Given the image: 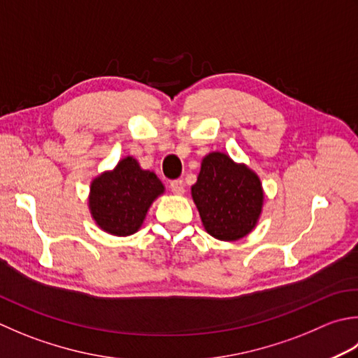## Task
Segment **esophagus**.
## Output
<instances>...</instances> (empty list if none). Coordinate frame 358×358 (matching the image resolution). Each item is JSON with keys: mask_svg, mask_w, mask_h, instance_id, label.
Instances as JSON below:
<instances>
[{"mask_svg": "<svg viewBox=\"0 0 358 358\" xmlns=\"http://www.w3.org/2000/svg\"><path fill=\"white\" fill-rule=\"evenodd\" d=\"M171 191L175 194V195H183L185 194V183L183 180H173L171 181Z\"/></svg>", "mask_w": 358, "mask_h": 358, "instance_id": "1", "label": "esophagus"}]
</instances>
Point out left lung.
<instances>
[{"instance_id": "obj_1", "label": "left lung", "mask_w": 358, "mask_h": 358, "mask_svg": "<svg viewBox=\"0 0 358 358\" xmlns=\"http://www.w3.org/2000/svg\"><path fill=\"white\" fill-rule=\"evenodd\" d=\"M191 195L203 228L223 242L239 241L256 228L265 199L259 175L217 150L201 159Z\"/></svg>"}]
</instances>
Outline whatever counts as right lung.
Wrapping results in <instances>:
<instances>
[{"label":"right lung","instance_id":"1","mask_svg":"<svg viewBox=\"0 0 358 358\" xmlns=\"http://www.w3.org/2000/svg\"><path fill=\"white\" fill-rule=\"evenodd\" d=\"M166 191L153 171L143 169L138 159L124 157L110 171L91 180L88 209L103 233L125 237L143 227L152 203Z\"/></svg>","mask_w":358,"mask_h":358}]
</instances>
